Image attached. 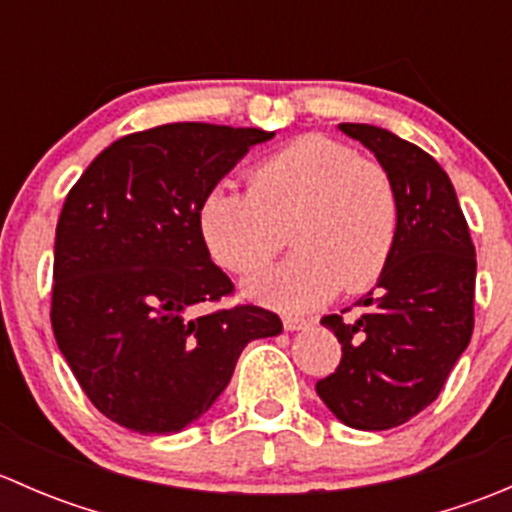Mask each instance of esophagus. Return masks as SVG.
<instances>
[{"instance_id":"obj_1","label":"esophagus","mask_w":512,"mask_h":512,"mask_svg":"<svg viewBox=\"0 0 512 512\" xmlns=\"http://www.w3.org/2000/svg\"><path fill=\"white\" fill-rule=\"evenodd\" d=\"M282 327H285L287 332H299V329L307 327V319L292 317V314H285V317H282Z\"/></svg>"}]
</instances>
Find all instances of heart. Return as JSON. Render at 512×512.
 I'll return each mask as SVG.
<instances>
[{
  "label": "heart",
  "mask_w": 512,
  "mask_h": 512,
  "mask_svg": "<svg viewBox=\"0 0 512 512\" xmlns=\"http://www.w3.org/2000/svg\"><path fill=\"white\" fill-rule=\"evenodd\" d=\"M200 237L225 270L252 275L289 242L277 270L247 294L287 312H309L339 289L371 287L391 260L399 203L386 170L327 136H302L247 173V193L215 188L198 213Z\"/></svg>",
  "instance_id": "obj_1"
}]
</instances>
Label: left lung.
Wrapping results in <instances>:
<instances>
[{"mask_svg": "<svg viewBox=\"0 0 512 512\" xmlns=\"http://www.w3.org/2000/svg\"><path fill=\"white\" fill-rule=\"evenodd\" d=\"M364 143L394 185L399 230L384 275L359 319L322 317L342 361L317 381L319 399L347 426L386 431L441 394L473 334L476 247L446 170L426 151L366 123H339Z\"/></svg>", "mask_w": 512, "mask_h": 512, "instance_id": "8db88e82", "label": "left lung"}]
</instances>
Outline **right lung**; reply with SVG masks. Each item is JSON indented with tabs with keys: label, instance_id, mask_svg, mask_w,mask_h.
Listing matches in <instances>:
<instances>
[{
	"label": "right lung",
	"instance_id": "obj_1",
	"mask_svg": "<svg viewBox=\"0 0 512 512\" xmlns=\"http://www.w3.org/2000/svg\"><path fill=\"white\" fill-rule=\"evenodd\" d=\"M272 136L165 123L111 143L66 195L51 329L84 394L118 426L183 431L223 394L242 349L282 332L255 304L188 314L235 289L200 237V205Z\"/></svg>",
	"mask_w": 512,
	"mask_h": 512
}]
</instances>
